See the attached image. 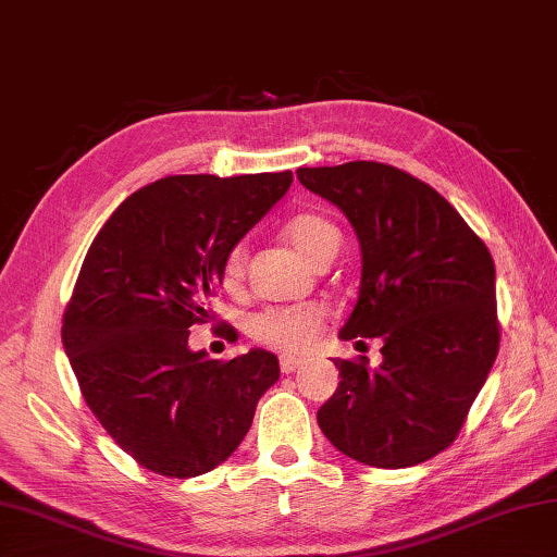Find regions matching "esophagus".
Instances as JSON below:
<instances>
[{"label":"esophagus","instance_id":"1","mask_svg":"<svg viewBox=\"0 0 557 557\" xmlns=\"http://www.w3.org/2000/svg\"><path fill=\"white\" fill-rule=\"evenodd\" d=\"M301 366H305V360H301L299 356H282V358H280V370L285 372V375H289V372L299 370Z\"/></svg>","mask_w":557,"mask_h":557}]
</instances>
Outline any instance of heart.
Wrapping results in <instances>:
<instances>
[{"instance_id":"heart-1","label":"heart","mask_w":557,"mask_h":557,"mask_svg":"<svg viewBox=\"0 0 557 557\" xmlns=\"http://www.w3.org/2000/svg\"><path fill=\"white\" fill-rule=\"evenodd\" d=\"M285 234L289 244L295 246L301 256L311 260L313 265L338 250L341 234L329 219L317 214H299L287 224ZM246 277V248L236 246L228 250L221 268V282L228 292H236L240 282ZM326 309L321 305H292V307H270L260 311L252 319V333L256 338L268 343V346L285 348V350H301L311 346V341L319 336V331L326 323Z\"/></svg>"}]
</instances>
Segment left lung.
Wrapping results in <instances>:
<instances>
[{
    "instance_id": "1",
    "label": "left lung",
    "mask_w": 557,
    "mask_h": 557,
    "mask_svg": "<svg viewBox=\"0 0 557 557\" xmlns=\"http://www.w3.org/2000/svg\"><path fill=\"white\" fill-rule=\"evenodd\" d=\"M297 177L360 240V295L338 336L384 343L380 368L333 360L341 384L319 426L352 460L411 468L458 438L499 352L494 260L448 199L399 168L352 160Z\"/></svg>"
}]
</instances>
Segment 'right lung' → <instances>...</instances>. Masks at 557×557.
I'll list each match as a JSON object with an SVG mask.
<instances>
[{
  "label": "right lung",
  "mask_w": 557,
  "mask_h": 557,
  "mask_svg": "<svg viewBox=\"0 0 557 557\" xmlns=\"http://www.w3.org/2000/svg\"><path fill=\"white\" fill-rule=\"evenodd\" d=\"M292 170L173 175L119 205L89 246L63 346L104 431L146 470L197 478L231 458L280 377L268 350L211 360L189 326L211 319L231 248L285 197ZM236 338L234 326H219Z\"/></svg>",
  "instance_id": "obj_1"
}]
</instances>
